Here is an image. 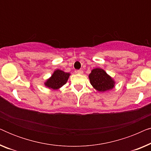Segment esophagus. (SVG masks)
<instances>
[{"label":"esophagus","instance_id":"obj_1","mask_svg":"<svg viewBox=\"0 0 151 151\" xmlns=\"http://www.w3.org/2000/svg\"><path fill=\"white\" fill-rule=\"evenodd\" d=\"M76 72H77V73H78V74H83V71H82V69H80V70H78V71H76Z\"/></svg>","mask_w":151,"mask_h":151}]
</instances>
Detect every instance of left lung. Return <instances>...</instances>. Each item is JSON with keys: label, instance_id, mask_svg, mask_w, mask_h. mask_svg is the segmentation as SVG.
Returning <instances> with one entry per match:
<instances>
[{"label": "left lung", "instance_id": "1", "mask_svg": "<svg viewBox=\"0 0 151 151\" xmlns=\"http://www.w3.org/2000/svg\"><path fill=\"white\" fill-rule=\"evenodd\" d=\"M90 83L99 92H106L114 88L115 82L104 69L95 68L88 75Z\"/></svg>", "mask_w": 151, "mask_h": 151}]
</instances>
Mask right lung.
I'll use <instances>...</instances> for the list:
<instances>
[{
	"mask_svg": "<svg viewBox=\"0 0 151 151\" xmlns=\"http://www.w3.org/2000/svg\"><path fill=\"white\" fill-rule=\"evenodd\" d=\"M70 73H67L60 69H56L53 71L52 75L45 82V86L49 89L58 90L67 83Z\"/></svg>",
	"mask_w": 151,
	"mask_h": 151,
	"instance_id": "add662e5",
	"label": "right lung"
}]
</instances>
